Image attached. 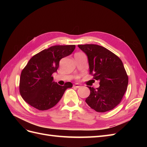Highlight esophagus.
<instances>
[{
    "instance_id": "obj_1",
    "label": "esophagus",
    "mask_w": 147,
    "mask_h": 147,
    "mask_svg": "<svg viewBox=\"0 0 147 147\" xmlns=\"http://www.w3.org/2000/svg\"><path fill=\"white\" fill-rule=\"evenodd\" d=\"M73 86H74V88H78L80 87V86L78 84H74Z\"/></svg>"
}]
</instances>
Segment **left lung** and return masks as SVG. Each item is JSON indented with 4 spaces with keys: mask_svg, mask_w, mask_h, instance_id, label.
Listing matches in <instances>:
<instances>
[{
    "mask_svg": "<svg viewBox=\"0 0 147 147\" xmlns=\"http://www.w3.org/2000/svg\"><path fill=\"white\" fill-rule=\"evenodd\" d=\"M88 58L90 74L99 82L100 86H88L90 94L86 104L97 112L113 109L121 102L125 93L128 76L121 60L107 49L94 44L78 45Z\"/></svg>",
    "mask_w": 147,
    "mask_h": 147,
    "instance_id": "left-lung-1",
    "label": "left lung"
}]
</instances>
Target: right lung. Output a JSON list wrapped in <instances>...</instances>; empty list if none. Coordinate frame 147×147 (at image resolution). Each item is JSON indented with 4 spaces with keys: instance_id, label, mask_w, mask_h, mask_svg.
Instances as JSON below:
<instances>
[{
    "instance_id": "right-lung-1",
    "label": "right lung",
    "mask_w": 147,
    "mask_h": 147,
    "mask_svg": "<svg viewBox=\"0 0 147 147\" xmlns=\"http://www.w3.org/2000/svg\"><path fill=\"white\" fill-rule=\"evenodd\" d=\"M75 45H56L43 50L31 57L23 69L20 80V92L30 106L39 110L53 107L65 91L73 84L64 86L53 81L52 74L59 67L60 60L72 54Z\"/></svg>"
}]
</instances>
